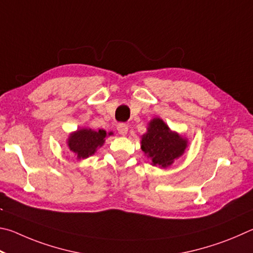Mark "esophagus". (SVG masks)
I'll return each instance as SVG.
<instances>
[{
    "label": "esophagus",
    "mask_w": 253,
    "mask_h": 253,
    "mask_svg": "<svg viewBox=\"0 0 253 253\" xmlns=\"http://www.w3.org/2000/svg\"><path fill=\"white\" fill-rule=\"evenodd\" d=\"M117 129H118L119 133L121 135H126L127 133V126L126 123H119Z\"/></svg>",
    "instance_id": "esophagus-1"
}]
</instances>
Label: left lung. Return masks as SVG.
Masks as SVG:
<instances>
[{
  "mask_svg": "<svg viewBox=\"0 0 253 253\" xmlns=\"http://www.w3.org/2000/svg\"><path fill=\"white\" fill-rule=\"evenodd\" d=\"M141 149L148 154L154 166L167 168L181 157L187 148V140L172 132L161 119H153L148 132L142 136Z\"/></svg>",
  "mask_w": 253,
  "mask_h": 253,
  "instance_id": "8db88e82",
  "label": "left lung"
}]
</instances>
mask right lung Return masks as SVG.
Listing matches in <instances>:
<instances>
[{
    "label": "right lung",
    "instance_id": "1",
    "mask_svg": "<svg viewBox=\"0 0 253 253\" xmlns=\"http://www.w3.org/2000/svg\"><path fill=\"white\" fill-rule=\"evenodd\" d=\"M105 136L106 132L104 130H78L69 138V148L71 151L77 154L79 159H85L88 156L94 154L96 148L101 147L104 143Z\"/></svg>",
    "mask_w": 253,
    "mask_h": 253
}]
</instances>
